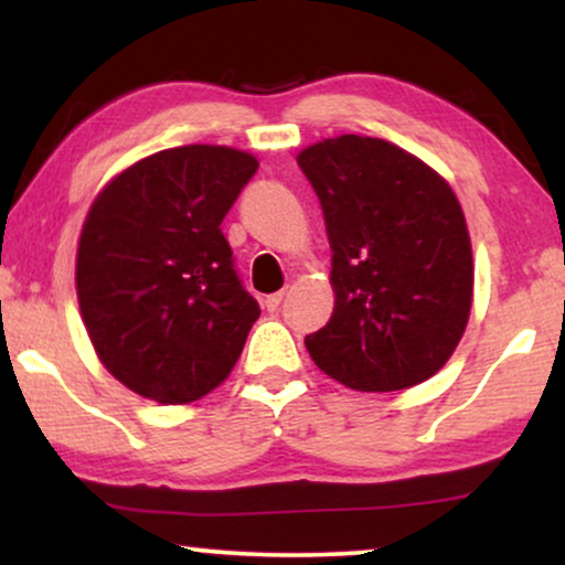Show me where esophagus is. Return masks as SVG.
<instances>
[{
	"label": "esophagus",
	"instance_id": "obj_1",
	"mask_svg": "<svg viewBox=\"0 0 565 565\" xmlns=\"http://www.w3.org/2000/svg\"><path fill=\"white\" fill-rule=\"evenodd\" d=\"M282 298H285V292L280 290V292H273V296H267L265 298V308L269 313H275L277 308H280V303H282Z\"/></svg>",
	"mask_w": 565,
	"mask_h": 565
}]
</instances>
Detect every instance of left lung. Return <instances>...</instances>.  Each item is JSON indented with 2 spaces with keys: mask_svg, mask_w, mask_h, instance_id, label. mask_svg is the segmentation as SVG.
Wrapping results in <instances>:
<instances>
[{
  "mask_svg": "<svg viewBox=\"0 0 565 565\" xmlns=\"http://www.w3.org/2000/svg\"><path fill=\"white\" fill-rule=\"evenodd\" d=\"M298 164L327 221L334 288V313L306 337L308 354L354 391L424 383L450 360L473 303V252L452 188L370 136L323 138Z\"/></svg>",
  "mask_w": 565,
  "mask_h": 565,
  "instance_id": "1",
  "label": "left lung"
}]
</instances>
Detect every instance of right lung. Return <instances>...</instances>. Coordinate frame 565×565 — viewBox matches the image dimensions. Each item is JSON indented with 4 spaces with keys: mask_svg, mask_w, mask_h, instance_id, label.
<instances>
[{
    "mask_svg": "<svg viewBox=\"0 0 565 565\" xmlns=\"http://www.w3.org/2000/svg\"><path fill=\"white\" fill-rule=\"evenodd\" d=\"M228 146L151 153L105 184L76 249V298L97 358L157 404H192L226 381L259 303L221 223L257 172Z\"/></svg>",
    "mask_w": 565,
    "mask_h": 565,
    "instance_id": "1",
    "label": "right lung"
}]
</instances>
